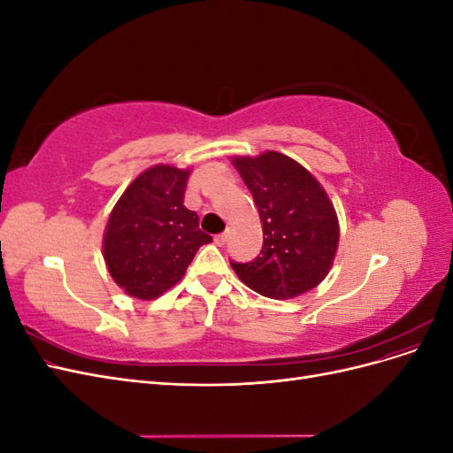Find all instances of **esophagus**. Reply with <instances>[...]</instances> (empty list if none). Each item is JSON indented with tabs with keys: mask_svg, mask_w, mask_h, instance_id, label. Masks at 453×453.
<instances>
[{
	"mask_svg": "<svg viewBox=\"0 0 453 453\" xmlns=\"http://www.w3.org/2000/svg\"><path fill=\"white\" fill-rule=\"evenodd\" d=\"M226 240H228V232H223V234H217L215 236V243L217 245H225Z\"/></svg>",
	"mask_w": 453,
	"mask_h": 453,
	"instance_id": "1",
	"label": "esophagus"
}]
</instances>
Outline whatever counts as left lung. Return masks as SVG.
Returning a JSON list of instances; mask_svg holds the SVG:
<instances>
[{
    "label": "left lung",
    "instance_id": "left-lung-1",
    "mask_svg": "<svg viewBox=\"0 0 453 453\" xmlns=\"http://www.w3.org/2000/svg\"><path fill=\"white\" fill-rule=\"evenodd\" d=\"M263 223V250L251 263H230L255 293L285 300L318 287L338 250V217L319 181L291 157L266 150L234 157Z\"/></svg>",
    "mask_w": 453,
    "mask_h": 453
}]
</instances>
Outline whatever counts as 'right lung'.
<instances>
[{"instance_id": "1", "label": "right lung", "mask_w": 453, "mask_h": 453, "mask_svg": "<svg viewBox=\"0 0 453 453\" xmlns=\"http://www.w3.org/2000/svg\"><path fill=\"white\" fill-rule=\"evenodd\" d=\"M190 170L157 164L128 185L109 215L104 258L127 295L153 300L180 281L200 245L211 236L185 208Z\"/></svg>"}]
</instances>
